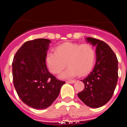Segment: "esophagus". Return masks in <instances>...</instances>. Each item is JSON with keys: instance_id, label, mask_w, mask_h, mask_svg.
Segmentation results:
<instances>
[{"instance_id": "34e87169", "label": "esophagus", "mask_w": 127, "mask_h": 127, "mask_svg": "<svg viewBox=\"0 0 127 127\" xmlns=\"http://www.w3.org/2000/svg\"><path fill=\"white\" fill-rule=\"evenodd\" d=\"M66 82L68 83V84H73V83L75 82V81H73V80H71V81H66Z\"/></svg>"}]
</instances>
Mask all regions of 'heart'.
Listing matches in <instances>:
<instances>
[{
  "mask_svg": "<svg viewBox=\"0 0 127 127\" xmlns=\"http://www.w3.org/2000/svg\"><path fill=\"white\" fill-rule=\"evenodd\" d=\"M95 60V49L89 43L65 42L58 46L55 52H49L46 55V65L54 74L62 72L67 62L69 67L60 75L62 79L72 78L78 74L85 75L93 68Z\"/></svg>",
  "mask_w": 127,
  "mask_h": 127,
  "instance_id": "b5f03b06",
  "label": "heart"
}]
</instances>
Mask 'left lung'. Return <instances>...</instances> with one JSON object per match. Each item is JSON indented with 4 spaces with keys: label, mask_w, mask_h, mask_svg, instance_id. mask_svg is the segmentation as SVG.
<instances>
[{
    "label": "left lung",
    "mask_w": 127,
    "mask_h": 127,
    "mask_svg": "<svg viewBox=\"0 0 127 127\" xmlns=\"http://www.w3.org/2000/svg\"><path fill=\"white\" fill-rule=\"evenodd\" d=\"M86 41L96 46V63L93 71L82 81L84 90L78 97L87 106L98 108L106 104L113 95L118 78L117 57L105 42L93 37Z\"/></svg>",
    "instance_id": "obj_1"
}]
</instances>
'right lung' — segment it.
Segmentation results:
<instances>
[{"instance_id":"1","label":"right lung","mask_w":127,"mask_h":127,"mask_svg":"<svg viewBox=\"0 0 127 127\" xmlns=\"http://www.w3.org/2000/svg\"><path fill=\"white\" fill-rule=\"evenodd\" d=\"M51 42L47 39L26 42L13 59V82L16 91L23 103L35 109L49 107L65 84L56 79L46 67V55Z\"/></svg>"}]
</instances>
